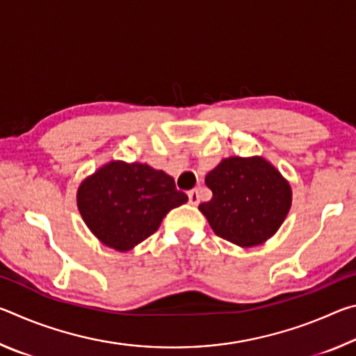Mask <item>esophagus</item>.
Returning a JSON list of instances; mask_svg holds the SVG:
<instances>
[{"instance_id":"1","label":"esophagus","mask_w":356,"mask_h":356,"mask_svg":"<svg viewBox=\"0 0 356 356\" xmlns=\"http://www.w3.org/2000/svg\"><path fill=\"white\" fill-rule=\"evenodd\" d=\"M188 201L191 206H197V204H200V193H197L196 188L188 191Z\"/></svg>"}]
</instances>
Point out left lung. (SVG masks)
I'll use <instances>...</instances> for the list:
<instances>
[{"label": "left lung", "mask_w": 356, "mask_h": 356, "mask_svg": "<svg viewBox=\"0 0 356 356\" xmlns=\"http://www.w3.org/2000/svg\"><path fill=\"white\" fill-rule=\"evenodd\" d=\"M213 196L200 204L216 236L242 248L261 245L278 231L292 204V190L262 156H229L206 176Z\"/></svg>", "instance_id": "obj_1"}]
</instances>
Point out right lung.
Here are the masks:
<instances>
[{"instance_id": "add662e5", "label": "right lung", "mask_w": 356, "mask_h": 356, "mask_svg": "<svg viewBox=\"0 0 356 356\" xmlns=\"http://www.w3.org/2000/svg\"><path fill=\"white\" fill-rule=\"evenodd\" d=\"M188 201L174 179L146 163L113 160L78 186L83 221L102 243L129 251L160 227L171 209Z\"/></svg>"}]
</instances>
